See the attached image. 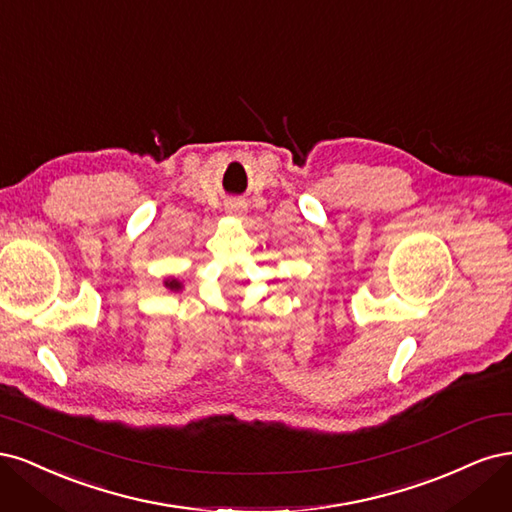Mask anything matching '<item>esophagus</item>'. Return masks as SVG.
I'll use <instances>...</instances> for the list:
<instances>
[{
    "label": "esophagus",
    "instance_id": "esophagus-1",
    "mask_svg": "<svg viewBox=\"0 0 512 512\" xmlns=\"http://www.w3.org/2000/svg\"><path fill=\"white\" fill-rule=\"evenodd\" d=\"M225 210H227L229 214H234V217H242L244 210H246V206H244L242 202H229Z\"/></svg>",
    "mask_w": 512,
    "mask_h": 512
}]
</instances>
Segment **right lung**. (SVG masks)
I'll use <instances>...</instances> for the list:
<instances>
[{"label":"right lung","instance_id":"1","mask_svg":"<svg viewBox=\"0 0 512 512\" xmlns=\"http://www.w3.org/2000/svg\"><path fill=\"white\" fill-rule=\"evenodd\" d=\"M166 287H170V289L178 291V289H180V283H178V280H168V283H166Z\"/></svg>","mask_w":512,"mask_h":512}]
</instances>
